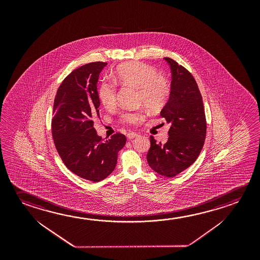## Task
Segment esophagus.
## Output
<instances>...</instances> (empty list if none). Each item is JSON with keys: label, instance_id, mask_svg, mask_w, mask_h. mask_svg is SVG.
<instances>
[{"label": "esophagus", "instance_id": "esophagus-1", "mask_svg": "<svg viewBox=\"0 0 260 260\" xmlns=\"http://www.w3.org/2000/svg\"><path fill=\"white\" fill-rule=\"evenodd\" d=\"M139 134L138 133H136V132H128V134H127V137H128V139H133V138H135V137L138 136Z\"/></svg>", "mask_w": 260, "mask_h": 260}]
</instances>
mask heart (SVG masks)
Listing matches in <instances>:
<instances>
[{"instance_id":"heart-1","label":"heart","mask_w":260,"mask_h":260,"mask_svg":"<svg viewBox=\"0 0 260 260\" xmlns=\"http://www.w3.org/2000/svg\"><path fill=\"white\" fill-rule=\"evenodd\" d=\"M114 80L119 84L139 89V100L152 111L161 110L171 96L170 82L157 70L149 64L132 61L120 64L116 69ZM98 96L106 109L117 104V88L113 82L104 81L99 86ZM145 119L143 111H125L119 117L120 121L128 125H138Z\"/></svg>"}]
</instances>
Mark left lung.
<instances>
[{"label":"left lung","instance_id":"obj_1","mask_svg":"<svg viewBox=\"0 0 260 260\" xmlns=\"http://www.w3.org/2000/svg\"><path fill=\"white\" fill-rule=\"evenodd\" d=\"M164 59L171 67L172 81L170 100L160 116L171 124V128L165 144L157 143L150 136L147 160L158 174L173 178L196 161L204 145L207 121L194 77L174 60Z\"/></svg>","mask_w":260,"mask_h":260}]
</instances>
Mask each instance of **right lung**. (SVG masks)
<instances>
[{
  "label": "right lung",
  "mask_w": 260,
  "mask_h": 260,
  "mask_svg": "<svg viewBox=\"0 0 260 260\" xmlns=\"http://www.w3.org/2000/svg\"><path fill=\"white\" fill-rule=\"evenodd\" d=\"M107 62L95 61L74 70L57 90L51 133L56 149L70 171L82 179L99 182L115 169L118 152L126 137L116 133L104 141L94 128L100 117L99 75Z\"/></svg>",
  "instance_id": "right-lung-1"
}]
</instances>
